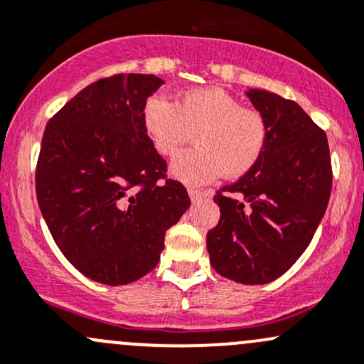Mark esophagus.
<instances>
[{
    "mask_svg": "<svg viewBox=\"0 0 364 364\" xmlns=\"http://www.w3.org/2000/svg\"><path fill=\"white\" fill-rule=\"evenodd\" d=\"M188 195H190V198H192V202H198V200H202V198H204L208 193L202 192V190H197V188H190Z\"/></svg>",
    "mask_w": 364,
    "mask_h": 364,
    "instance_id": "1",
    "label": "esophagus"
}]
</instances>
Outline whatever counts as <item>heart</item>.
<instances>
[{"mask_svg": "<svg viewBox=\"0 0 364 364\" xmlns=\"http://www.w3.org/2000/svg\"><path fill=\"white\" fill-rule=\"evenodd\" d=\"M141 120L151 146L164 156L174 155L195 132L197 146L171 162L172 178L186 185H204L221 172L240 178L262 160L269 144L265 117L216 87L183 92L176 105L151 95Z\"/></svg>", "mask_w": 364, "mask_h": 364, "instance_id": "obj_1", "label": "heart"}]
</instances>
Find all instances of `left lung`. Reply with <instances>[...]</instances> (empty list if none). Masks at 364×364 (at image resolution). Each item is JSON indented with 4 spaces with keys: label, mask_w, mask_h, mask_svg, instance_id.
<instances>
[{
    "label": "left lung",
    "mask_w": 364,
    "mask_h": 364,
    "mask_svg": "<svg viewBox=\"0 0 364 364\" xmlns=\"http://www.w3.org/2000/svg\"><path fill=\"white\" fill-rule=\"evenodd\" d=\"M269 124L262 160L214 197L220 221L208 232L213 269L240 284L281 277L311 244L331 193V160L321 131L294 101L246 92Z\"/></svg>",
    "instance_id": "obj_1"
}]
</instances>
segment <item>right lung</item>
Here are the masks:
<instances>
[{"label": "right lung", "mask_w": 364, "mask_h": 364, "mask_svg": "<svg viewBox=\"0 0 364 364\" xmlns=\"http://www.w3.org/2000/svg\"><path fill=\"white\" fill-rule=\"evenodd\" d=\"M164 80L114 75L85 87L48 122L36 167L45 223L85 277L124 286L151 272L166 232L190 208L185 186L143 131Z\"/></svg>", "instance_id": "1"}]
</instances>
